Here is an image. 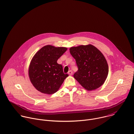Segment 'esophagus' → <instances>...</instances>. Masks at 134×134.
Returning a JSON list of instances; mask_svg holds the SVG:
<instances>
[{"instance_id":"34e87169","label":"esophagus","mask_w":134,"mask_h":134,"mask_svg":"<svg viewBox=\"0 0 134 134\" xmlns=\"http://www.w3.org/2000/svg\"><path fill=\"white\" fill-rule=\"evenodd\" d=\"M68 74H69L70 75H72L73 74V71L72 70H70L68 72Z\"/></svg>"}]
</instances>
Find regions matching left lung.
<instances>
[{
  "label": "left lung",
  "instance_id": "obj_1",
  "mask_svg": "<svg viewBox=\"0 0 134 134\" xmlns=\"http://www.w3.org/2000/svg\"><path fill=\"white\" fill-rule=\"evenodd\" d=\"M70 52L75 59L78 70L74 77L86 90H94L105 82L108 66L103 54L91 44L71 47Z\"/></svg>",
  "mask_w": 134,
  "mask_h": 134
}]
</instances>
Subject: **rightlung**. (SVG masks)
I'll return each mask as SVG.
<instances>
[{
  "label": "right lung",
  "instance_id": "add662e5",
  "mask_svg": "<svg viewBox=\"0 0 134 134\" xmlns=\"http://www.w3.org/2000/svg\"><path fill=\"white\" fill-rule=\"evenodd\" d=\"M67 50L65 47L47 45L34 56L29 68V76L34 87L42 93L51 94L58 91L69 75L64 74L59 58Z\"/></svg>",
  "mask_w": 134,
  "mask_h": 134
}]
</instances>
